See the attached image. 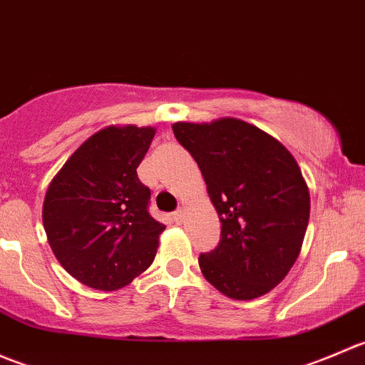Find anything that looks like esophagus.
Returning <instances> with one entry per match:
<instances>
[{
  "label": "esophagus",
  "instance_id": "1",
  "mask_svg": "<svg viewBox=\"0 0 365 365\" xmlns=\"http://www.w3.org/2000/svg\"><path fill=\"white\" fill-rule=\"evenodd\" d=\"M173 219H175L178 224H182L183 220H185V210H178V212L173 213Z\"/></svg>",
  "mask_w": 365,
  "mask_h": 365
}]
</instances>
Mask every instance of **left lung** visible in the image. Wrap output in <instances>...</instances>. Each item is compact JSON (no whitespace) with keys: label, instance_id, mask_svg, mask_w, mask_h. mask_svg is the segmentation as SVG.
I'll return each mask as SVG.
<instances>
[{"label":"left lung","instance_id":"left-lung-1","mask_svg":"<svg viewBox=\"0 0 365 365\" xmlns=\"http://www.w3.org/2000/svg\"><path fill=\"white\" fill-rule=\"evenodd\" d=\"M220 226V242L201 254L205 279L233 300L267 295L292 270L304 244L311 197L300 165L274 135L238 118L176 121Z\"/></svg>","mask_w":365,"mask_h":365}]
</instances>
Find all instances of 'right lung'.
<instances>
[{"mask_svg": "<svg viewBox=\"0 0 365 365\" xmlns=\"http://www.w3.org/2000/svg\"><path fill=\"white\" fill-rule=\"evenodd\" d=\"M155 127L109 125L86 139L47 187L42 222L61 267L83 284L114 292L153 263L165 230L148 213L138 178Z\"/></svg>", "mask_w": 365, "mask_h": 365, "instance_id": "1", "label": "right lung"}]
</instances>
